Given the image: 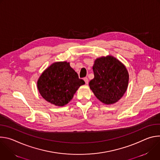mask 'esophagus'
<instances>
[{
  "label": "esophagus",
  "instance_id": "esophagus-1",
  "mask_svg": "<svg viewBox=\"0 0 160 160\" xmlns=\"http://www.w3.org/2000/svg\"><path fill=\"white\" fill-rule=\"evenodd\" d=\"M83 80H84V81H85V82L86 84H88V79L87 77L84 78Z\"/></svg>",
  "mask_w": 160,
  "mask_h": 160
}]
</instances>
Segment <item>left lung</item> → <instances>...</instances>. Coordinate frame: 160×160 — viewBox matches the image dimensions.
I'll use <instances>...</instances> for the list:
<instances>
[{"label":"left lung","instance_id":"left-lung-1","mask_svg":"<svg viewBox=\"0 0 160 160\" xmlns=\"http://www.w3.org/2000/svg\"><path fill=\"white\" fill-rule=\"evenodd\" d=\"M94 78L89 82L96 97L106 104L120 100L128 87L129 75L126 67L111 56L95 60L92 67Z\"/></svg>","mask_w":160,"mask_h":160}]
</instances>
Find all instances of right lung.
Masks as SVG:
<instances>
[{"label": "right lung", "mask_w": 160, "mask_h": 160, "mask_svg": "<svg viewBox=\"0 0 160 160\" xmlns=\"http://www.w3.org/2000/svg\"><path fill=\"white\" fill-rule=\"evenodd\" d=\"M85 82L66 61L56 62L42 73L37 88L42 97L58 106L67 104Z\"/></svg>", "instance_id": "add662e5"}]
</instances>
